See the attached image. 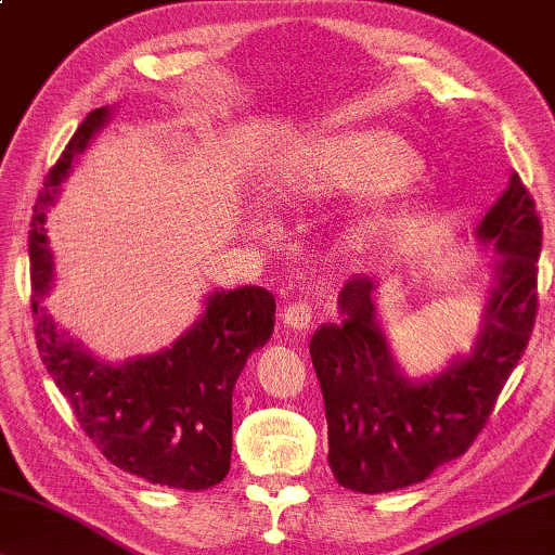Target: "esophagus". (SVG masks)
<instances>
[{
  "label": "esophagus",
  "instance_id": "34e87169",
  "mask_svg": "<svg viewBox=\"0 0 555 555\" xmlns=\"http://www.w3.org/2000/svg\"><path fill=\"white\" fill-rule=\"evenodd\" d=\"M283 325L287 330H293V332L310 330V325H312V307L307 305L305 300L287 305L285 312H283Z\"/></svg>",
  "mask_w": 555,
  "mask_h": 555
}]
</instances>
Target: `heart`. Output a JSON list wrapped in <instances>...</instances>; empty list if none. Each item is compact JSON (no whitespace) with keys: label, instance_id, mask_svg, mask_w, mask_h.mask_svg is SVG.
Returning <instances> with one entry per match:
<instances>
[{"label":"heart","instance_id":"heart-1","mask_svg":"<svg viewBox=\"0 0 555 555\" xmlns=\"http://www.w3.org/2000/svg\"><path fill=\"white\" fill-rule=\"evenodd\" d=\"M422 160L402 135L382 129L335 131L295 143L275 170L278 198L293 206L332 195H377L404 191ZM406 206H420L404 195Z\"/></svg>","mask_w":555,"mask_h":555}]
</instances>
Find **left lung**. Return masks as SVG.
Here are the masks:
<instances>
[{"mask_svg":"<svg viewBox=\"0 0 555 555\" xmlns=\"http://www.w3.org/2000/svg\"><path fill=\"white\" fill-rule=\"evenodd\" d=\"M474 237L499 258L472 352L412 379L391 354L374 289L349 278L339 289L343 322H325L310 357L325 399L327 462L339 486L385 493L420 483L474 444L531 339L539 307L541 220L516 173L486 210Z\"/></svg>","mask_w":555,"mask_h":555,"instance_id":"left-lung-1","label":"left lung"}]
</instances>
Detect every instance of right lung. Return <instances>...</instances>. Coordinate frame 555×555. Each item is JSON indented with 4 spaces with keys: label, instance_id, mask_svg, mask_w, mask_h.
Wrapping results in <instances>:
<instances>
[{
    "label": "right lung",
    "instance_id": "obj_1",
    "mask_svg": "<svg viewBox=\"0 0 555 555\" xmlns=\"http://www.w3.org/2000/svg\"><path fill=\"white\" fill-rule=\"evenodd\" d=\"M114 108H93L66 143L34 206L29 230L37 347L76 422L111 464L170 489L201 491L225 479L233 451V389L248 357L275 327V297L245 285L212 289L201 318L173 345L108 362L62 330L41 300L54 285L47 212Z\"/></svg>",
    "mask_w": 555,
    "mask_h": 555
}]
</instances>
